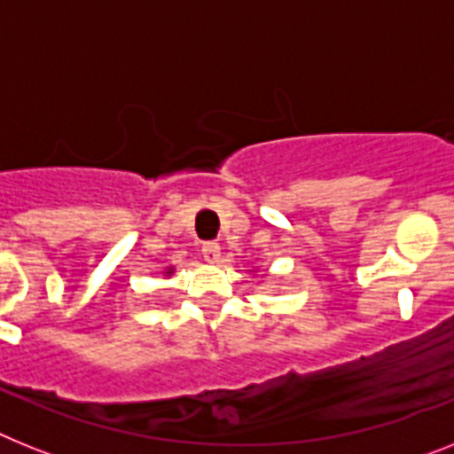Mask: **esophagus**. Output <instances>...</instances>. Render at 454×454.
I'll use <instances>...</instances> for the list:
<instances>
[{"label": "esophagus", "instance_id": "34e87169", "mask_svg": "<svg viewBox=\"0 0 454 454\" xmlns=\"http://www.w3.org/2000/svg\"><path fill=\"white\" fill-rule=\"evenodd\" d=\"M201 254H204L206 262L215 264V262H220V246L215 241H206L204 246H201Z\"/></svg>", "mask_w": 454, "mask_h": 454}]
</instances>
